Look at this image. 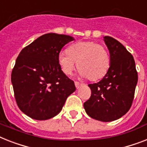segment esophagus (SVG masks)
<instances>
[{
    "instance_id": "1",
    "label": "esophagus",
    "mask_w": 147,
    "mask_h": 147,
    "mask_svg": "<svg viewBox=\"0 0 147 147\" xmlns=\"http://www.w3.org/2000/svg\"><path fill=\"white\" fill-rule=\"evenodd\" d=\"M75 85H76V88H77V89H78L80 87H82V83H79L78 82H75Z\"/></svg>"
}]
</instances>
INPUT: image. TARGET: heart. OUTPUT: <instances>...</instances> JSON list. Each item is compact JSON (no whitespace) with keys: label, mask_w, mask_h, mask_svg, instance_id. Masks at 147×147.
Wrapping results in <instances>:
<instances>
[{"label":"heart","mask_w":147,"mask_h":147,"mask_svg":"<svg viewBox=\"0 0 147 147\" xmlns=\"http://www.w3.org/2000/svg\"><path fill=\"white\" fill-rule=\"evenodd\" d=\"M58 56V63L65 75H71L77 67L80 75L95 82L104 78L109 70L110 56L104 46L93 40L75 43Z\"/></svg>","instance_id":"b5f03b06"}]
</instances>
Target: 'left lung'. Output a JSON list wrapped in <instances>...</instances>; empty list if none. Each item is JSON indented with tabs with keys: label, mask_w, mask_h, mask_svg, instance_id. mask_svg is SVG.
<instances>
[{
	"label": "left lung",
	"mask_w": 147,
	"mask_h": 147,
	"mask_svg": "<svg viewBox=\"0 0 147 147\" xmlns=\"http://www.w3.org/2000/svg\"><path fill=\"white\" fill-rule=\"evenodd\" d=\"M103 40L109 51L110 68L100 82L88 84L91 96L84 108L92 119L107 122L128 112L138 77L134 57L127 49L112 37L105 36Z\"/></svg>",
	"instance_id": "8db88e82"
}]
</instances>
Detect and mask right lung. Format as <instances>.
<instances>
[{
	"instance_id": "obj_1",
	"label": "right lung",
	"mask_w": 147,
	"mask_h": 147,
	"mask_svg": "<svg viewBox=\"0 0 147 147\" xmlns=\"http://www.w3.org/2000/svg\"><path fill=\"white\" fill-rule=\"evenodd\" d=\"M69 35L48 33L22 49L11 74L16 101L20 110L35 120H47L60 113L76 90L58 63L62 48L73 40Z\"/></svg>"
}]
</instances>
